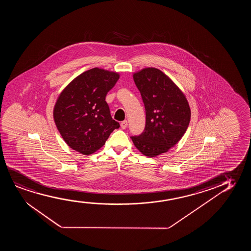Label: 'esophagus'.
Returning a JSON list of instances; mask_svg holds the SVG:
<instances>
[{
    "mask_svg": "<svg viewBox=\"0 0 251 251\" xmlns=\"http://www.w3.org/2000/svg\"><path fill=\"white\" fill-rule=\"evenodd\" d=\"M127 127V121H123L122 123H121V127L123 128V129H125L126 127Z\"/></svg>",
    "mask_w": 251,
    "mask_h": 251,
    "instance_id": "34e87169",
    "label": "esophagus"
}]
</instances>
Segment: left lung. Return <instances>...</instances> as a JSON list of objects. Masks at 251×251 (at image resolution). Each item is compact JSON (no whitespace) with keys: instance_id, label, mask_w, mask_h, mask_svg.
I'll use <instances>...</instances> for the list:
<instances>
[{"instance_id":"left-lung-1","label":"left lung","mask_w":251,"mask_h":251,"mask_svg":"<svg viewBox=\"0 0 251 251\" xmlns=\"http://www.w3.org/2000/svg\"><path fill=\"white\" fill-rule=\"evenodd\" d=\"M133 77L144 103L146 125L141 134L131 139L143 154L155 157L174 147L185 134L190 108L184 94L159 69H142Z\"/></svg>"}]
</instances>
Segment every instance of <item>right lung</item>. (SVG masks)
<instances>
[{
	"instance_id": "add662e5",
	"label": "right lung",
	"mask_w": 251,
	"mask_h": 251,
	"mask_svg": "<svg viewBox=\"0 0 251 251\" xmlns=\"http://www.w3.org/2000/svg\"><path fill=\"white\" fill-rule=\"evenodd\" d=\"M118 79L117 73L95 68L76 77L60 94L54 120L63 140L74 150L92 154L120 127L112 119L105 101Z\"/></svg>"
}]
</instances>
